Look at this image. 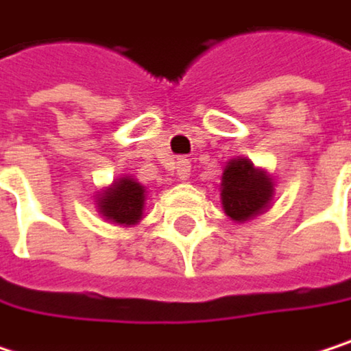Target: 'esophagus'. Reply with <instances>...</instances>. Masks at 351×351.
<instances>
[{
  "label": "esophagus",
  "instance_id": "1",
  "mask_svg": "<svg viewBox=\"0 0 351 351\" xmlns=\"http://www.w3.org/2000/svg\"><path fill=\"white\" fill-rule=\"evenodd\" d=\"M174 170H177V177L185 181V179H189V174H191V162L187 158H179Z\"/></svg>",
  "mask_w": 351,
  "mask_h": 351
}]
</instances>
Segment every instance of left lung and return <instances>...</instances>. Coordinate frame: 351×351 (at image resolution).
<instances>
[{
	"instance_id": "1",
	"label": "left lung",
	"mask_w": 351,
	"mask_h": 351,
	"mask_svg": "<svg viewBox=\"0 0 351 351\" xmlns=\"http://www.w3.org/2000/svg\"><path fill=\"white\" fill-rule=\"evenodd\" d=\"M274 185L247 158L230 160L222 174V206L232 220H249L271 202Z\"/></svg>"
}]
</instances>
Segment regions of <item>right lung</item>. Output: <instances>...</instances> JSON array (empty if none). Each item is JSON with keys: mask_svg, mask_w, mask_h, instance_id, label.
<instances>
[{"mask_svg": "<svg viewBox=\"0 0 351 351\" xmlns=\"http://www.w3.org/2000/svg\"><path fill=\"white\" fill-rule=\"evenodd\" d=\"M143 202H145L143 187L131 179H121L110 189H106L102 197H98V210L102 212L104 218L112 220L114 224L129 226L141 220Z\"/></svg>", "mask_w": 351, "mask_h": 351, "instance_id": "add662e5", "label": "right lung"}]
</instances>
